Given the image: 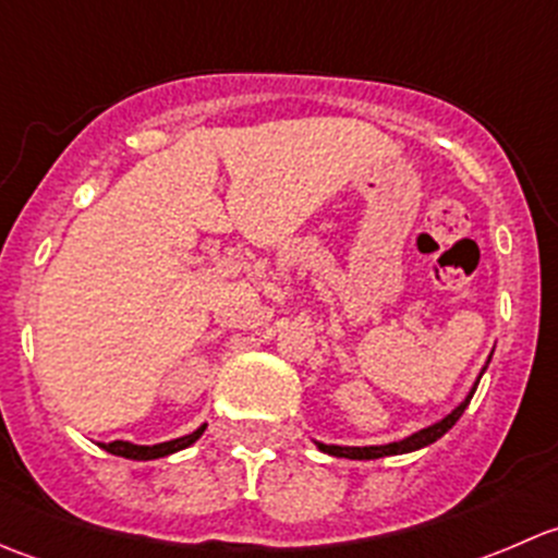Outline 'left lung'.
Instances as JSON below:
<instances>
[{
	"label": "left lung",
	"instance_id": "left-lung-1",
	"mask_svg": "<svg viewBox=\"0 0 558 558\" xmlns=\"http://www.w3.org/2000/svg\"><path fill=\"white\" fill-rule=\"evenodd\" d=\"M483 373H486V367H483ZM483 373H481V375H483ZM477 384H481V378H477ZM477 384L472 386L470 397H466L464 402H461L459 408H456L451 415H446V418H442V421H437V424L426 426V429L415 432V435L404 437V440H399V442H388V446H364V448L324 446V442H318V448H320V451H324V453H329V456H340V459H359V461H362V459H384V456H397V453H410V451H418V448H424V446H432V442H435V440H440V437L446 435V432L451 429V426L456 424V421L461 418V413H464V410H466V404H470V399H472V393H475Z\"/></svg>",
	"mask_w": 558,
	"mask_h": 558
}]
</instances>
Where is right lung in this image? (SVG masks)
<instances>
[{"label":"right lung","instance_id":"1","mask_svg":"<svg viewBox=\"0 0 558 558\" xmlns=\"http://www.w3.org/2000/svg\"><path fill=\"white\" fill-rule=\"evenodd\" d=\"M202 432H205V426H199V429L191 432V435L178 437V440L159 442V446H132V442L116 440V442H107V446H102V448H105L107 453H112V456H123V459L148 461V459H161V456H170L174 451H183V448H189L191 442L199 440Z\"/></svg>","mask_w":558,"mask_h":558}]
</instances>
